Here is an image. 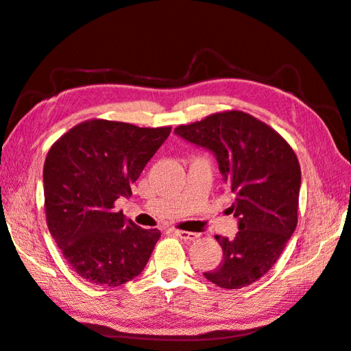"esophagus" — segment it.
<instances>
[{
    "label": "esophagus",
    "instance_id": "34e87169",
    "mask_svg": "<svg viewBox=\"0 0 351 351\" xmlns=\"http://www.w3.org/2000/svg\"><path fill=\"white\" fill-rule=\"evenodd\" d=\"M173 232L176 236H178L180 239L186 240V241H192L198 237L197 232H191V231H183V230H173Z\"/></svg>",
    "mask_w": 351,
    "mask_h": 351
}]
</instances>
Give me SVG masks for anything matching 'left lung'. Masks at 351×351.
<instances>
[{
    "instance_id": "obj_1",
    "label": "left lung",
    "mask_w": 351,
    "mask_h": 351,
    "mask_svg": "<svg viewBox=\"0 0 351 351\" xmlns=\"http://www.w3.org/2000/svg\"><path fill=\"white\" fill-rule=\"evenodd\" d=\"M174 132L215 153L234 193L230 208L239 217V231L232 240L215 236L223 258L204 276L227 290L251 285L278 261L298 225V156L269 124L237 110L207 115Z\"/></svg>"
}]
</instances>
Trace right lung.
<instances>
[{
    "label": "right lung",
    "mask_w": 351,
    "mask_h": 351,
    "mask_svg": "<svg viewBox=\"0 0 351 351\" xmlns=\"http://www.w3.org/2000/svg\"><path fill=\"white\" fill-rule=\"evenodd\" d=\"M171 126L93 119L60 136L43 167L46 222L66 261L85 281L119 287L144 270L160 237L115 212Z\"/></svg>",
    "instance_id": "1"
}]
</instances>
